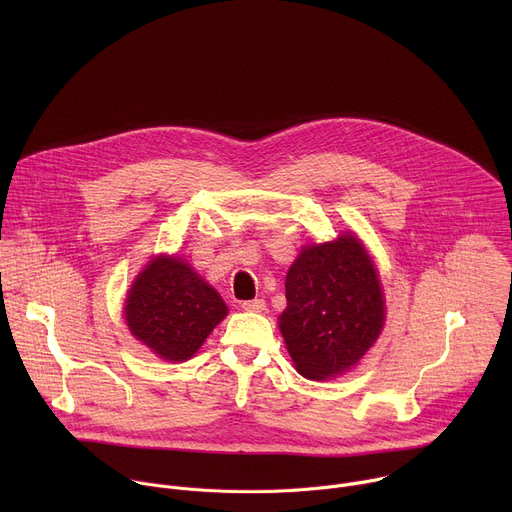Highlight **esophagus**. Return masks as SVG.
I'll return each instance as SVG.
<instances>
[{
  "label": "esophagus",
  "mask_w": 512,
  "mask_h": 512,
  "mask_svg": "<svg viewBox=\"0 0 512 512\" xmlns=\"http://www.w3.org/2000/svg\"><path fill=\"white\" fill-rule=\"evenodd\" d=\"M241 308L247 310V312H263L265 310V302L263 300H247V302L241 304Z\"/></svg>",
  "instance_id": "esophagus-1"
}]
</instances>
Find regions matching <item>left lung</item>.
I'll return each mask as SVG.
<instances>
[{
	"label": "left lung",
	"mask_w": 512,
	"mask_h": 512,
	"mask_svg": "<svg viewBox=\"0 0 512 512\" xmlns=\"http://www.w3.org/2000/svg\"><path fill=\"white\" fill-rule=\"evenodd\" d=\"M279 330L300 375L348 371L379 338L385 302L377 271L352 235L306 247L285 277Z\"/></svg>",
	"instance_id": "1"
}]
</instances>
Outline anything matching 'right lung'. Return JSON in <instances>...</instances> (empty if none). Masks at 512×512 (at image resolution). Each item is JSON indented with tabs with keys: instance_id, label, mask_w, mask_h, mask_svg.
<instances>
[{
	"instance_id": "add662e5",
	"label": "right lung",
	"mask_w": 512,
	"mask_h": 512,
	"mask_svg": "<svg viewBox=\"0 0 512 512\" xmlns=\"http://www.w3.org/2000/svg\"><path fill=\"white\" fill-rule=\"evenodd\" d=\"M225 316L223 298L178 257L145 267L125 306L131 334L170 362L188 360Z\"/></svg>"
}]
</instances>
